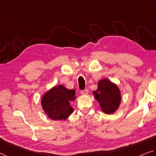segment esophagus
<instances>
[{"mask_svg": "<svg viewBox=\"0 0 156 156\" xmlns=\"http://www.w3.org/2000/svg\"><path fill=\"white\" fill-rule=\"evenodd\" d=\"M81 93L82 95H87L88 93V89H84L83 90H81Z\"/></svg>", "mask_w": 156, "mask_h": 156, "instance_id": "34e87169", "label": "esophagus"}]
</instances>
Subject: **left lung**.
Here are the masks:
<instances>
[{
    "instance_id": "1",
    "label": "left lung",
    "mask_w": 156,
    "mask_h": 156,
    "mask_svg": "<svg viewBox=\"0 0 156 156\" xmlns=\"http://www.w3.org/2000/svg\"><path fill=\"white\" fill-rule=\"evenodd\" d=\"M102 111L106 114H114L121 105V93L119 86L108 79L98 81V88L93 91Z\"/></svg>"
}]
</instances>
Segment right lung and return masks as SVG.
Instances as JSON below:
<instances>
[{"label":"right lung","mask_w":156,"mask_h":156,"mask_svg":"<svg viewBox=\"0 0 156 156\" xmlns=\"http://www.w3.org/2000/svg\"><path fill=\"white\" fill-rule=\"evenodd\" d=\"M76 98L75 89H68L63 85L54 86L43 94L41 105L50 119L63 121L74 112L70 102Z\"/></svg>","instance_id":"right-lung-1"}]
</instances>
